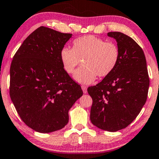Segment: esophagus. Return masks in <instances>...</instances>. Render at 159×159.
<instances>
[{
	"mask_svg": "<svg viewBox=\"0 0 159 159\" xmlns=\"http://www.w3.org/2000/svg\"><path fill=\"white\" fill-rule=\"evenodd\" d=\"M81 88H82V90H83L84 93H87V88L86 86H81Z\"/></svg>",
	"mask_w": 159,
	"mask_h": 159,
	"instance_id": "1",
	"label": "esophagus"
}]
</instances>
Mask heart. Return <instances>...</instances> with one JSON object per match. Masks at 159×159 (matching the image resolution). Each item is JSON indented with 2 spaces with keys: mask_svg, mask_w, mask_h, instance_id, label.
I'll list each match as a JSON object with an SVG mask.
<instances>
[{
  "mask_svg": "<svg viewBox=\"0 0 159 159\" xmlns=\"http://www.w3.org/2000/svg\"><path fill=\"white\" fill-rule=\"evenodd\" d=\"M119 58L120 51L115 43L92 35L75 39L73 48L64 47L61 52L63 68L69 74L74 73L82 60L84 66L75 72L74 78L87 84L92 83L97 75L105 77L111 73Z\"/></svg>",
  "mask_w": 159,
  "mask_h": 159,
  "instance_id": "heart-1",
  "label": "heart"
}]
</instances>
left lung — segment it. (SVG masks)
I'll use <instances>...</instances> for the list:
<instances>
[{
	"mask_svg": "<svg viewBox=\"0 0 159 159\" xmlns=\"http://www.w3.org/2000/svg\"><path fill=\"white\" fill-rule=\"evenodd\" d=\"M107 36L117 43L119 61L111 73L87 92L93 99L91 123L102 130L116 132L139 114L147 101L149 79L139 45L123 33L109 32Z\"/></svg>",
	"mask_w": 159,
	"mask_h": 159,
	"instance_id": "obj_1",
	"label": "left lung"
}]
</instances>
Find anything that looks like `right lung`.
Listing matches in <instances>:
<instances>
[{
    "instance_id": "add662e5",
    "label": "right lung",
    "mask_w": 159,
    "mask_h": 159,
    "mask_svg": "<svg viewBox=\"0 0 159 159\" xmlns=\"http://www.w3.org/2000/svg\"><path fill=\"white\" fill-rule=\"evenodd\" d=\"M72 34L39 27L23 42L10 66V95L27 126L41 133L60 130L83 95L63 69L61 49Z\"/></svg>"
}]
</instances>
